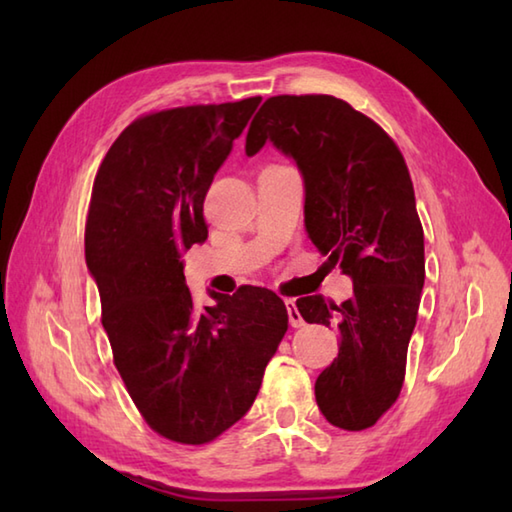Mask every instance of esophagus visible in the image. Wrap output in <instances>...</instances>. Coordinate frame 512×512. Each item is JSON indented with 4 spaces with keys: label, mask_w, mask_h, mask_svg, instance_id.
Here are the masks:
<instances>
[{
    "label": "esophagus",
    "mask_w": 512,
    "mask_h": 512,
    "mask_svg": "<svg viewBox=\"0 0 512 512\" xmlns=\"http://www.w3.org/2000/svg\"><path fill=\"white\" fill-rule=\"evenodd\" d=\"M286 310H288V323L292 325V328H301L303 319H301L295 299H286Z\"/></svg>",
    "instance_id": "obj_1"
}]
</instances>
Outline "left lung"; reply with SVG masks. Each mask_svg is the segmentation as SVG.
Returning a JSON list of instances; mask_svg holds the SVG:
<instances>
[{
	"label": "left lung",
	"mask_w": 512,
	"mask_h": 512,
	"mask_svg": "<svg viewBox=\"0 0 512 512\" xmlns=\"http://www.w3.org/2000/svg\"><path fill=\"white\" fill-rule=\"evenodd\" d=\"M266 143L295 160L308 237L354 284L341 306L297 299L308 323L339 332V356L314 383L317 405L334 427L367 429L402 389L424 286V233L405 158L374 121L328 94L268 99L250 123L246 156Z\"/></svg>",
	"instance_id": "obj_1"
}]
</instances>
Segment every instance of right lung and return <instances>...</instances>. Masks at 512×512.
I'll use <instances>...</instances> for the list:
<instances>
[{
    "instance_id": "add662e5",
    "label": "right lung",
    "mask_w": 512,
    "mask_h": 512,
    "mask_svg": "<svg viewBox=\"0 0 512 512\" xmlns=\"http://www.w3.org/2000/svg\"><path fill=\"white\" fill-rule=\"evenodd\" d=\"M259 96L138 118L96 173L85 262L103 328L129 396L160 436L204 444L253 407L264 369L288 330L273 290H209L198 308L182 255L204 244V198Z\"/></svg>"
}]
</instances>
